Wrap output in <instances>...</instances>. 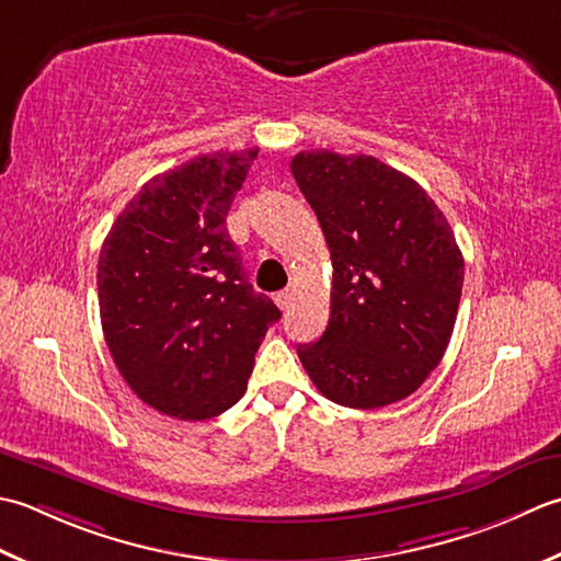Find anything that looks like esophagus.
I'll list each match as a JSON object with an SVG mask.
<instances>
[{
	"mask_svg": "<svg viewBox=\"0 0 561 561\" xmlns=\"http://www.w3.org/2000/svg\"><path fill=\"white\" fill-rule=\"evenodd\" d=\"M273 300H276V305L280 307V310H288V307L293 305V290L285 288V290L276 293V297H273Z\"/></svg>",
	"mask_w": 561,
	"mask_h": 561,
	"instance_id": "esophagus-1",
	"label": "esophagus"
}]
</instances>
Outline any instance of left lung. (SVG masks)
Here are the masks:
<instances>
[{"label": "left lung", "instance_id": "obj_1", "mask_svg": "<svg viewBox=\"0 0 561 561\" xmlns=\"http://www.w3.org/2000/svg\"><path fill=\"white\" fill-rule=\"evenodd\" d=\"M290 171L327 239L329 324L297 346L331 402L380 409L438 368L455 327L465 261L428 193L370 154L300 152Z\"/></svg>", "mask_w": 561, "mask_h": 561}]
</instances>
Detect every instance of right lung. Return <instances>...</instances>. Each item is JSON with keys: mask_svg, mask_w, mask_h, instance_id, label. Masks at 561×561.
Segmentation results:
<instances>
[{"mask_svg": "<svg viewBox=\"0 0 561 561\" xmlns=\"http://www.w3.org/2000/svg\"><path fill=\"white\" fill-rule=\"evenodd\" d=\"M256 154H203L150 179L101 247L99 310L113 363L167 416L203 421L234 407L280 319L251 288L227 232Z\"/></svg>", "mask_w": 561, "mask_h": 561, "instance_id": "1", "label": "right lung"}]
</instances>
